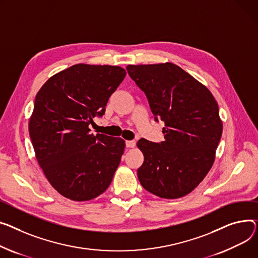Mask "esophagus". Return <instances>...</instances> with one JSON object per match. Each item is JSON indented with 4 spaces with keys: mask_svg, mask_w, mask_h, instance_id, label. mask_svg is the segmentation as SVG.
<instances>
[{
    "mask_svg": "<svg viewBox=\"0 0 258 258\" xmlns=\"http://www.w3.org/2000/svg\"><path fill=\"white\" fill-rule=\"evenodd\" d=\"M125 144H126V147H128V148H134V147L136 146V141L130 140V141H126Z\"/></svg>",
    "mask_w": 258,
    "mask_h": 258,
    "instance_id": "1",
    "label": "esophagus"
}]
</instances>
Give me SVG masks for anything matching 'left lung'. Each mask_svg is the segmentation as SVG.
<instances>
[{"mask_svg": "<svg viewBox=\"0 0 258 258\" xmlns=\"http://www.w3.org/2000/svg\"><path fill=\"white\" fill-rule=\"evenodd\" d=\"M130 77L143 90L150 109L165 122V141L140 139L144 162L137 171L146 191L165 199L180 198L211 170L223 123L218 102L205 86L176 64L127 65Z\"/></svg>", "mask_w": 258, "mask_h": 258, "instance_id": "8db88e82", "label": "left lung"}]
</instances>
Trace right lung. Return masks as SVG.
<instances>
[{"mask_svg": "<svg viewBox=\"0 0 258 258\" xmlns=\"http://www.w3.org/2000/svg\"><path fill=\"white\" fill-rule=\"evenodd\" d=\"M125 76L120 66L79 63L51 76L36 94L30 138L43 174L63 197L88 201L109 187L125 142L88 126Z\"/></svg>", "mask_w": 258, "mask_h": 258, "instance_id": "obj_1", "label": "right lung"}]
</instances>
